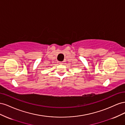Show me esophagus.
<instances>
[{"label":"esophagus","instance_id":"34e87169","mask_svg":"<svg viewBox=\"0 0 125 125\" xmlns=\"http://www.w3.org/2000/svg\"><path fill=\"white\" fill-rule=\"evenodd\" d=\"M59 63H60V64H62V62H60Z\"/></svg>","mask_w":125,"mask_h":125}]
</instances>
